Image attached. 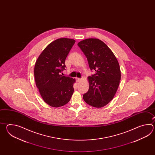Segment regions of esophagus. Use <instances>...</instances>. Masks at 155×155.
I'll return each mask as SVG.
<instances>
[{"label":"esophagus","instance_id":"1","mask_svg":"<svg viewBox=\"0 0 155 155\" xmlns=\"http://www.w3.org/2000/svg\"><path fill=\"white\" fill-rule=\"evenodd\" d=\"M81 80V79L80 78H76V81L77 82H79Z\"/></svg>","mask_w":155,"mask_h":155}]
</instances>
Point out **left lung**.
I'll return each mask as SVG.
<instances>
[{
	"mask_svg": "<svg viewBox=\"0 0 155 155\" xmlns=\"http://www.w3.org/2000/svg\"><path fill=\"white\" fill-rule=\"evenodd\" d=\"M78 45L86 57L90 69L96 73L87 78L89 90L83 99L92 107H104L112 100L118 89L121 80L119 62L111 50L98 39L83 40Z\"/></svg>",
	"mask_w": 155,
	"mask_h": 155,
	"instance_id": "left-lung-1",
	"label": "left lung"
}]
</instances>
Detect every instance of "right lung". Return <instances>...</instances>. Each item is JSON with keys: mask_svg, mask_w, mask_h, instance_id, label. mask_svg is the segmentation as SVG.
Returning <instances> with one entry per match:
<instances>
[{"mask_svg": "<svg viewBox=\"0 0 155 155\" xmlns=\"http://www.w3.org/2000/svg\"><path fill=\"white\" fill-rule=\"evenodd\" d=\"M75 40L60 38L50 43L40 54L34 74L36 86L44 102L54 107L69 102L74 92L75 79L62 76L65 61Z\"/></svg>", "mask_w": 155, "mask_h": 155, "instance_id": "right-lung-1", "label": "right lung"}]
</instances>
